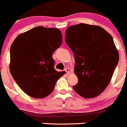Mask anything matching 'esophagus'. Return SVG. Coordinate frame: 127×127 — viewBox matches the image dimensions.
Returning a JSON list of instances; mask_svg holds the SVG:
<instances>
[{
	"label": "esophagus",
	"mask_w": 127,
	"mask_h": 127,
	"mask_svg": "<svg viewBox=\"0 0 127 127\" xmlns=\"http://www.w3.org/2000/svg\"><path fill=\"white\" fill-rule=\"evenodd\" d=\"M65 71H66V73H67V75H69V74H70V69L68 68H66L65 69Z\"/></svg>",
	"instance_id": "1"
}]
</instances>
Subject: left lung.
I'll use <instances>...</instances> for the list:
<instances>
[{
	"label": "left lung",
	"instance_id": "1",
	"mask_svg": "<svg viewBox=\"0 0 127 127\" xmlns=\"http://www.w3.org/2000/svg\"><path fill=\"white\" fill-rule=\"evenodd\" d=\"M65 42L73 52L78 79L73 88L84 98L97 97L107 87L119 62L112 37L101 26L80 23L66 29Z\"/></svg>",
	"mask_w": 127,
	"mask_h": 127
}]
</instances>
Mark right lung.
<instances>
[{
  "label": "right lung",
  "mask_w": 127,
  "mask_h": 127,
  "mask_svg": "<svg viewBox=\"0 0 127 127\" xmlns=\"http://www.w3.org/2000/svg\"><path fill=\"white\" fill-rule=\"evenodd\" d=\"M57 28L37 26L18 35L10 47V71L25 93L34 98L47 97L65 71L54 68L52 54L62 45Z\"/></svg>",
  "instance_id": "right-lung-1"
}]
</instances>
